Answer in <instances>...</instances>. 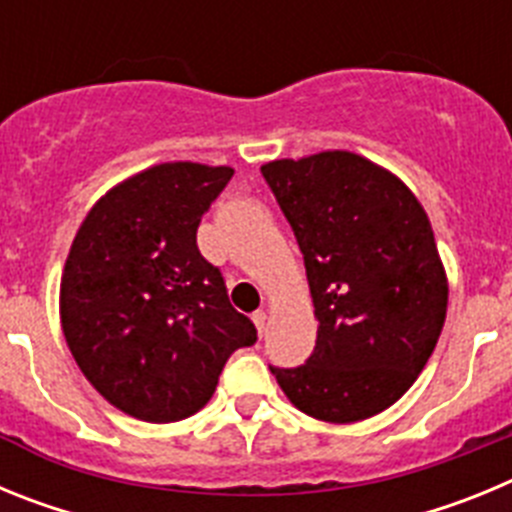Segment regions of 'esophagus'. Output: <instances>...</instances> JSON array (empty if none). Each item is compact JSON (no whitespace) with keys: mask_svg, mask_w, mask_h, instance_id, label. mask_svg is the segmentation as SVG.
<instances>
[{"mask_svg":"<svg viewBox=\"0 0 512 512\" xmlns=\"http://www.w3.org/2000/svg\"><path fill=\"white\" fill-rule=\"evenodd\" d=\"M253 325H256V330H259V333H264V328H266V312L264 310L253 312Z\"/></svg>","mask_w":512,"mask_h":512,"instance_id":"obj_1","label":"esophagus"}]
</instances>
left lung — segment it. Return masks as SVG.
I'll list each match as a JSON object with an SVG mask.
<instances>
[{
	"mask_svg": "<svg viewBox=\"0 0 512 512\" xmlns=\"http://www.w3.org/2000/svg\"><path fill=\"white\" fill-rule=\"evenodd\" d=\"M305 256L318 341L277 369L297 410L356 423L413 387L441 336L449 279L431 220L392 171L351 151L261 166Z\"/></svg>",
	"mask_w": 512,
	"mask_h": 512,
	"instance_id": "left-lung-1",
	"label": "left lung"
}]
</instances>
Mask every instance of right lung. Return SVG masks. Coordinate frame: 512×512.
I'll list each match as a JSON object with an SVG mask.
<instances>
[{
    "instance_id": "1",
    "label": "right lung",
    "mask_w": 512,
    "mask_h": 512,
    "mask_svg": "<svg viewBox=\"0 0 512 512\" xmlns=\"http://www.w3.org/2000/svg\"><path fill=\"white\" fill-rule=\"evenodd\" d=\"M230 166L156 164L94 202L61 277V328L104 400L146 423H174L210 402L225 361L253 346L223 274L197 248Z\"/></svg>"
}]
</instances>
